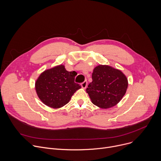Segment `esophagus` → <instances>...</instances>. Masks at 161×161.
<instances>
[{
	"label": "esophagus",
	"instance_id": "obj_1",
	"mask_svg": "<svg viewBox=\"0 0 161 161\" xmlns=\"http://www.w3.org/2000/svg\"><path fill=\"white\" fill-rule=\"evenodd\" d=\"M81 87L83 88H85L86 87V85H87V81L86 80L84 81L83 83H81Z\"/></svg>",
	"mask_w": 161,
	"mask_h": 161
}]
</instances>
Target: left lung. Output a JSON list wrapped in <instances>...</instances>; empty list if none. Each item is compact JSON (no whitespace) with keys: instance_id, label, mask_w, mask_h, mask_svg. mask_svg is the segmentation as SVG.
I'll return each instance as SVG.
<instances>
[{"instance_id":"1","label":"left lung","mask_w":161,"mask_h":161,"mask_svg":"<svg viewBox=\"0 0 161 161\" xmlns=\"http://www.w3.org/2000/svg\"><path fill=\"white\" fill-rule=\"evenodd\" d=\"M92 78V81L88 84L86 92L92 103L99 108L107 109L115 106L126 92V76L110 66H97Z\"/></svg>"}]
</instances>
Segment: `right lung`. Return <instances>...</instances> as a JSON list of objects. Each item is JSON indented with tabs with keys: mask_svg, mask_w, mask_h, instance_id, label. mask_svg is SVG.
I'll use <instances>...</instances> for the list:
<instances>
[{
	"mask_svg": "<svg viewBox=\"0 0 161 161\" xmlns=\"http://www.w3.org/2000/svg\"><path fill=\"white\" fill-rule=\"evenodd\" d=\"M75 71H67L62 65L43 72L36 82L37 94L47 106L58 108L69 103L75 92L81 88L75 82Z\"/></svg>",
	"mask_w": 161,
	"mask_h": 161,
	"instance_id": "1",
	"label": "right lung"
}]
</instances>
